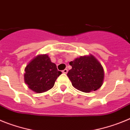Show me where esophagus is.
Segmentation results:
<instances>
[{"label": "esophagus", "mask_w": 130, "mask_h": 130, "mask_svg": "<svg viewBox=\"0 0 130 130\" xmlns=\"http://www.w3.org/2000/svg\"><path fill=\"white\" fill-rule=\"evenodd\" d=\"M68 70L67 69H64V70L62 71V73H68Z\"/></svg>", "instance_id": "34e87169"}]
</instances>
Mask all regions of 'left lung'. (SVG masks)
I'll return each instance as SVG.
<instances>
[{"label":"left lung","instance_id":"1","mask_svg":"<svg viewBox=\"0 0 130 130\" xmlns=\"http://www.w3.org/2000/svg\"><path fill=\"white\" fill-rule=\"evenodd\" d=\"M72 68L67 73L72 85L84 92L96 91L103 85L104 68L92 55L81 56L70 62Z\"/></svg>","mask_w":130,"mask_h":130}]
</instances>
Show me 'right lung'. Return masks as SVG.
<instances>
[{
	"mask_svg": "<svg viewBox=\"0 0 130 130\" xmlns=\"http://www.w3.org/2000/svg\"><path fill=\"white\" fill-rule=\"evenodd\" d=\"M25 72V83L36 93L44 92L52 88L57 77L62 73L46 54L33 58L26 66Z\"/></svg>",
	"mask_w": 130,
	"mask_h": 130,
	"instance_id": "right-lung-1",
	"label": "right lung"
}]
</instances>
